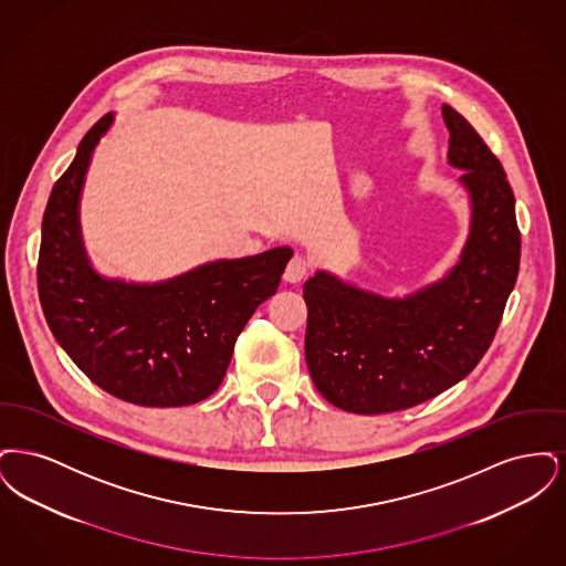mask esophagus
Instances as JSON below:
<instances>
[{
  "mask_svg": "<svg viewBox=\"0 0 566 566\" xmlns=\"http://www.w3.org/2000/svg\"><path fill=\"white\" fill-rule=\"evenodd\" d=\"M307 271H310V263L305 261V256L295 254V256L289 261L286 270H284V280L291 282V284H296V282H301V280L307 275Z\"/></svg>",
  "mask_w": 566,
  "mask_h": 566,
  "instance_id": "esophagus-1",
  "label": "esophagus"
}]
</instances>
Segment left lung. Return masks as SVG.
I'll return each instance as SVG.
<instances>
[{"label": "left lung", "instance_id": "8db88e82", "mask_svg": "<svg viewBox=\"0 0 566 566\" xmlns=\"http://www.w3.org/2000/svg\"><path fill=\"white\" fill-rule=\"evenodd\" d=\"M448 163L471 220L457 265L405 296L377 295L318 270L303 284L305 360L328 403L388 413L424 403L469 376L490 348L520 268L515 199L499 159L450 106Z\"/></svg>", "mask_w": 566, "mask_h": 566}]
</instances>
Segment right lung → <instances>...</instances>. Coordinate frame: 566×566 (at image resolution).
I'll return each mask as SVG.
<instances>
[{"instance_id":"1","label":"right lung","mask_w":566,"mask_h":566,"mask_svg":"<svg viewBox=\"0 0 566 566\" xmlns=\"http://www.w3.org/2000/svg\"><path fill=\"white\" fill-rule=\"evenodd\" d=\"M112 123L109 112L88 129L51 192L38 261L40 303L59 346L112 397L144 407L199 403L224 379L243 326L277 291L293 248L218 259L161 282L95 271L82 240V187Z\"/></svg>"}]
</instances>
